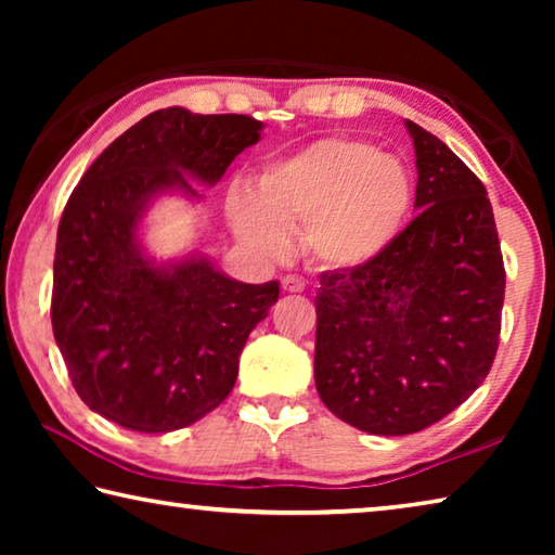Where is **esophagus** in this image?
I'll return each mask as SVG.
<instances>
[{"label": "esophagus", "instance_id": "obj_1", "mask_svg": "<svg viewBox=\"0 0 555 555\" xmlns=\"http://www.w3.org/2000/svg\"><path fill=\"white\" fill-rule=\"evenodd\" d=\"M304 279H298V276H284L281 279V288L286 291V294H298V291H304Z\"/></svg>", "mask_w": 555, "mask_h": 555}]
</instances>
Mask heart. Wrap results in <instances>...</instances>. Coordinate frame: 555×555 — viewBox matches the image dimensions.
I'll return each mask as SVG.
<instances>
[{"label": "heart", "mask_w": 555, "mask_h": 555, "mask_svg": "<svg viewBox=\"0 0 555 555\" xmlns=\"http://www.w3.org/2000/svg\"><path fill=\"white\" fill-rule=\"evenodd\" d=\"M409 205L411 178L397 158L357 139L331 137L261 168L251 195H232L230 218L259 255H281L284 230L300 224L308 259L352 269L387 249Z\"/></svg>", "instance_id": "b5f03b06"}]
</instances>
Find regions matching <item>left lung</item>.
I'll use <instances>...</instances> for the list:
<instances>
[{"label": "left lung", "mask_w": 555, "mask_h": 555, "mask_svg": "<svg viewBox=\"0 0 555 555\" xmlns=\"http://www.w3.org/2000/svg\"><path fill=\"white\" fill-rule=\"evenodd\" d=\"M418 210L367 264L325 271L315 294V387L374 436L436 424L485 382L500 345L504 261L480 178L424 127Z\"/></svg>", "instance_id": "obj_1"}]
</instances>
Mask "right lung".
Segmentation results:
<instances>
[{"label":"right lung","instance_id":"1","mask_svg":"<svg viewBox=\"0 0 555 555\" xmlns=\"http://www.w3.org/2000/svg\"><path fill=\"white\" fill-rule=\"evenodd\" d=\"M261 121L152 112L117 137L70 193L53 259L51 323L78 397L142 434H168L218 409L242 347L279 298V281L242 284L203 255L158 264L139 224L158 195L201 198Z\"/></svg>","mask_w":555,"mask_h":555}]
</instances>
